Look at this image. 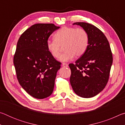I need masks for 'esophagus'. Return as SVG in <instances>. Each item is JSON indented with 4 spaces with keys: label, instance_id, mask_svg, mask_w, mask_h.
Here are the masks:
<instances>
[{
    "label": "esophagus",
    "instance_id": "esophagus-1",
    "mask_svg": "<svg viewBox=\"0 0 125 125\" xmlns=\"http://www.w3.org/2000/svg\"><path fill=\"white\" fill-rule=\"evenodd\" d=\"M62 66L64 67H68V64H67V63H63L62 64Z\"/></svg>",
    "mask_w": 125,
    "mask_h": 125
}]
</instances>
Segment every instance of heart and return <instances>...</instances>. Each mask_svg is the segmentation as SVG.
I'll return each instance as SVG.
<instances>
[{
	"label": "heart",
	"mask_w": 125,
	"mask_h": 125,
	"mask_svg": "<svg viewBox=\"0 0 125 125\" xmlns=\"http://www.w3.org/2000/svg\"><path fill=\"white\" fill-rule=\"evenodd\" d=\"M53 40L47 41V47L51 54L54 58L60 57L61 46H64V52L60 60L62 62L72 60L76 56L81 57L87 50L89 39L88 32L83 28L63 27L55 33Z\"/></svg>",
	"instance_id": "heart-1"
}]
</instances>
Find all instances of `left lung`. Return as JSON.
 <instances>
[{
  "label": "left lung",
  "instance_id": "left-lung-1",
  "mask_svg": "<svg viewBox=\"0 0 125 125\" xmlns=\"http://www.w3.org/2000/svg\"><path fill=\"white\" fill-rule=\"evenodd\" d=\"M88 32L89 43L86 52L69 64L70 83L78 96L89 98L100 93L107 83L113 63V54L107 38L100 30L90 24L74 23Z\"/></svg>",
  "mask_w": 125,
  "mask_h": 125
}]
</instances>
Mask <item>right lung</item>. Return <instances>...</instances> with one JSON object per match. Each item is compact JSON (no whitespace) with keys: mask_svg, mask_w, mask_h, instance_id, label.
I'll use <instances>...</instances> for the list:
<instances>
[{"mask_svg":"<svg viewBox=\"0 0 125 125\" xmlns=\"http://www.w3.org/2000/svg\"><path fill=\"white\" fill-rule=\"evenodd\" d=\"M60 27L53 24H36L22 33L14 56L16 77L22 88L36 99L47 98L53 91L61 63L47 47L50 35Z\"/></svg>","mask_w":125,"mask_h":125,"instance_id":"add662e5","label":"right lung"}]
</instances>
